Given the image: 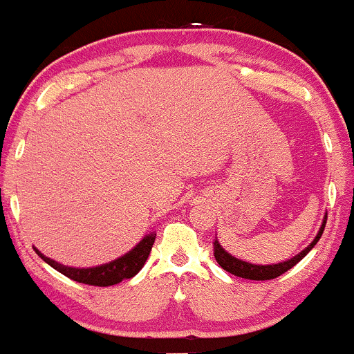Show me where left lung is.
<instances>
[{
	"label": "left lung",
	"instance_id": "1",
	"mask_svg": "<svg viewBox=\"0 0 354 354\" xmlns=\"http://www.w3.org/2000/svg\"><path fill=\"white\" fill-rule=\"evenodd\" d=\"M324 226H326V218H324L323 225H321L319 233L316 234V238L313 239V243L306 248V250H303L301 253L296 254L295 258L288 259V261L278 263V265H268V266L259 265L258 266V265H251V263L241 261V259L234 258V256L226 253V251L223 250L221 245H219L218 241H214V258H216L218 265L221 266L223 270L228 271V273L234 274V276H239V278L254 279V281H266V279H274V278H278V276H281L283 273H286L288 270H291V268H293L296 263L301 261L304 256L310 253L311 248L319 241L321 234H323V231H324Z\"/></svg>",
	"mask_w": 354,
	"mask_h": 354
}]
</instances>
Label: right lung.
<instances>
[{"instance_id":"1","label":"right lung","mask_w":354,"mask_h":354,"mask_svg":"<svg viewBox=\"0 0 354 354\" xmlns=\"http://www.w3.org/2000/svg\"><path fill=\"white\" fill-rule=\"evenodd\" d=\"M154 238L156 234H148V236L143 238L140 241L135 250H131L129 253H126L121 258L115 259V261L108 263V265L103 266H96V268H70V266H63L59 263L53 261V259L46 258V256L39 253L38 250L36 254L46 261L51 268H55L56 271H59L61 274L68 276V278L73 279L76 283H83V284H91V286H113V284L121 283L123 279H129L133 278L141 268L145 266L146 259H148L149 251H151Z\"/></svg>"}]
</instances>
